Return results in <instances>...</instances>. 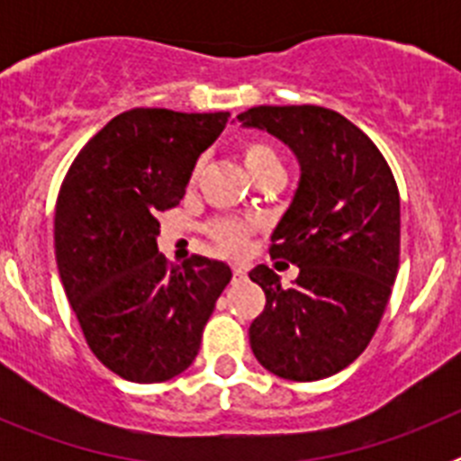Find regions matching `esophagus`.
<instances>
[{
  "instance_id": "34e87169",
  "label": "esophagus",
  "mask_w": 461,
  "mask_h": 461,
  "mask_svg": "<svg viewBox=\"0 0 461 461\" xmlns=\"http://www.w3.org/2000/svg\"><path fill=\"white\" fill-rule=\"evenodd\" d=\"M233 276L235 279H244V276H247V266H242V263H233Z\"/></svg>"
}]
</instances>
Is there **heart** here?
<instances>
[{
	"instance_id": "b5f03b06",
	"label": "heart",
	"mask_w": 461,
	"mask_h": 461,
	"mask_svg": "<svg viewBox=\"0 0 461 461\" xmlns=\"http://www.w3.org/2000/svg\"><path fill=\"white\" fill-rule=\"evenodd\" d=\"M242 158L244 166L249 173L263 168L267 164H279V157H276L275 149L266 142L249 140L242 145ZM251 233V226L244 221H235V219H221V221H214L210 226L212 240L221 247L228 254H240V251L247 247V238Z\"/></svg>"
}]
</instances>
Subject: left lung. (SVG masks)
I'll return each instance as SVG.
<instances>
[{
	"label": "left lung",
	"mask_w": 461,
	"mask_h": 461,
	"mask_svg": "<svg viewBox=\"0 0 461 461\" xmlns=\"http://www.w3.org/2000/svg\"><path fill=\"white\" fill-rule=\"evenodd\" d=\"M291 148L300 182L272 233V258L300 267L291 288L267 266L249 279L266 309L249 328L256 360L288 381L348 367L376 332L399 267V191L383 154L321 105H256L238 115Z\"/></svg>",
	"instance_id": "1"
}]
</instances>
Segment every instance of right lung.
Wrapping results in <instances>:
<instances>
[{"label":"right lung","instance_id":"right-lung-1","mask_svg":"<svg viewBox=\"0 0 461 461\" xmlns=\"http://www.w3.org/2000/svg\"><path fill=\"white\" fill-rule=\"evenodd\" d=\"M228 113L133 108L78 152L57 195L55 258L89 348L126 381L161 383L198 356L233 272L157 249V212L180 205L194 166Z\"/></svg>","mask_w":461,"mask_h":461}]
</instances>
